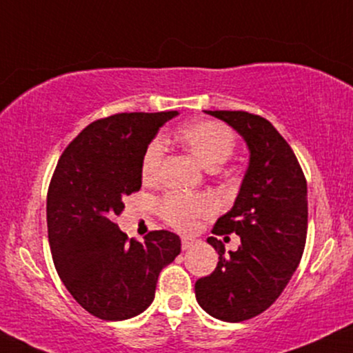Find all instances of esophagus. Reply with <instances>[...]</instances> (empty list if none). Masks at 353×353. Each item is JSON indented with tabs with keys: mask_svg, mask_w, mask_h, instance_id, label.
Masks as SVG:
<instances>
[{
	"mask_svg": "<svg viewBox=\"0 0 353 353\" xmlns=\"http://www.w3.org/2000/svg\"><path fill=\"white\" fill-rule=\"evenodd\" d=\"M194 244H195V239L182 238V249H184V251H187V249H190L192 246H194Z\"/></svg>",
	"mask_w": 353,
	"mask_h": 353,
	"instance_id": "esophagus-1",
	"label": "esophagus"
}]
</instances>
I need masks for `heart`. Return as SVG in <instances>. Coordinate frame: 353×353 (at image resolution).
Wrapping results in <instances>:
<instances>
[{
  "label": "heart",
  "instance_id": "heart-1",
  "mask_svg": "<svg viewBox=\"0 0 353 353\" xmlns=\"http://www.w3.org/2000/svg\"><path fill=\"white\" fill-rule=\"evenodd\" d=\"M181 143L189 150L202 166L216 169L225 164L236 148L234 133L225 123L215 120H203L182 127L179 133ZM164 158V143L161 138L151 141L141 161V177L153 181L159 174ZM161 215L176 230L187 231L194 226L195 218L207 215L213 210L212 200L205 195L169 194L161 202Z\"/></svg>",
  "mask_w": 353,
  "mask_h": 353
}]
</instances>
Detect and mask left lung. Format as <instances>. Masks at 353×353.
Wrapping results in <instances>:
<instances>
[{
    "mask_svg": "<svg viewBox=\"0 0 353 353\" xmlns=\"http://www.w3.org/2000/svg\"><path fill=\"white\" fill-rule=\"evenodd\" d=\"M246 141L249 166L233 208L213 234L236 233L238 251L225 254L215 236L216 269L195 282L199 305L213 318L241 323L265 311L300 264L307 231V187L295 153L269 120L243 110H205Z\"/></svg>",
    "mask_w": 353,
    "mask_h": 353,
    "instance_id": "8db88e82",
    "label": "left lung"
}]
</instances>
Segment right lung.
<instances>
[{"label": "right lung", "instance_id": "1", "mask_svg": "<svg viewBox=\"0 0 353 353\" xmlns=\"http://www.w3.org/2000/svg\"><path fill=\"white\" fill-rule=\"evenodd\" d=\"M169 112L115 114L89 123L58 159L47 194V228L61 282L88 313L104 321L138 316L154 300L159 272L181 239L151 231L143 243L114 223L122 199L141 187V161Z\"/></svg>", "mask_w": 353, "mask_h": 353}]
</instances>
